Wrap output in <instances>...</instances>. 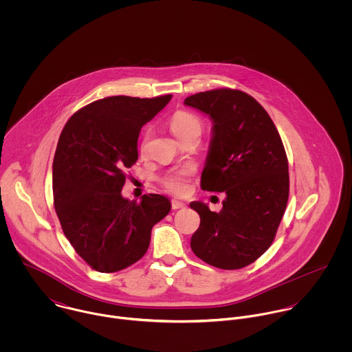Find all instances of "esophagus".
<instances>
[{"label":"esophagus","mask_w":352,"mask_h":352,"mask_svg":"<svg viewBox=\"0 0 352 352\" xmlns=\"http://www.w3.org/2000/svg\"><path fill=\"white\" fill-rule=\"evenodd\" d=\"M170 204H172L173 210H179V208H184L186 207V204L183 201H176V199H172Z\"/></svg>","instance_id":"1"}]
</instances>
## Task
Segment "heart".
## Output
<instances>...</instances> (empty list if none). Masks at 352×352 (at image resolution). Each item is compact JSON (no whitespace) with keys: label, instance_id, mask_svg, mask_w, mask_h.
Listing matches in <instances>:
<instances>
[{"label":"heart","instance_id":"obj_1","mask_svg":"<svg viewBox=\"0 0 352 352\" xmlns=\"http://www.w3.org/2000/svg\"><path fill=\"white\" fill-rule=\"evenodd\" d=\"M169 126H170L172 133L180 141L184 140L187 135H190L192 133H201V119L195 113L188 112V111L175 112L173 116L170 118ZM148 138H149V131L144 137L142 146H145ZM191 175H192V170L190 168L175 170V172L166 175L162 179V186L166 191H169L172 194H176V195H182L188 188V182H190Z\"/></svg>","mask_w":352,"mask_h":352}]
</instances>
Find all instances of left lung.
Wrapping results in <instances>:
<instances>
[{
	"label": "left lung",
	"mask_w": 352,
	"mask_h": 352,
	"mask_svg": "<svg viewBox=\"0 0 352 352\" xmlns=\"http://www.w3.org/2000/svg\"><path fill=\"white\" fill-rule=\"evenodd\" d=\"M186 105L212 119V138L201 172L204 191L225 192L223 207L190 206L201 217L192 252L210 265L239 270L267 251L289 199V162L267 111L245 92L219 88L188 96Z\"/></svg>",
	"instance_id": "left-lung-1"
}]
</instances>
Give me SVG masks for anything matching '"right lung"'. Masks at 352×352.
<instances>
[{"label": "right lung", "mask_w": 352, "mask_h": 352, "mask_svg": "<svg viewBox=\"0 0 352 352\" xmlns=\"http://www.w3.org/2000/svg\"><path fill=\"white\" fill-rule=\"evenodd\" d=\"M172 95L94 101L65 124L52 162L54 207L62 230L94 270L116 272L149 248L151 228L170 211L157 194L122 197L127 168L138 160V137Z\"/></svg>", "instance_id": "1"}]
</instances>
